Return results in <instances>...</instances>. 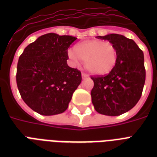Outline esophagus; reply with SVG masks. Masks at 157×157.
Masks as SVG:
<instances>
[{
	"label": "esophagus",
	"mask_w": 157,
	"mask_h": 157,
	"mask_svg": "<svg viewBox=\"0 0 157 157\" xmlns=\"http://www.w3.org/2000/svg\"><path fill=\"white\" fill-rule=\"evenodd\" d=\"M81 76H82V78H86V77H88V75L86 73H82L81 74Z\"/></svg>",
	"instance_id": "1"
}]
</instances>
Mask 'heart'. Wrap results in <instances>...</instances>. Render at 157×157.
Wrapping results in <instances>:
<instances>
[{
    "label": "heart",
    "mask_w": 157,
    "mask_h": 157,
    "mask_svg": "<svg viewBox=\"0 0 157 157\" xmlns=\"http://www.w3.org/2000/svg\"><path fill=\"white\" fill-rule=\"evenodd\" d=\"M69 59L74 63L84 61L85 67L93 75L109 73L117 61V48L111 42L102 40L85 41L67 51Z\"/></svg>",
    "instance_id": "b5f03b06"
}]
</instances>
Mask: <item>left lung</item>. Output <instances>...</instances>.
Listing matches in <instances>:
<instances>
[{"label":"left lung","instance_id":"1","mask_svg":"<svg viewBox=\"0 0 157 157\" xmlns=\"http://www.w3.org/2000/svg\"><path fill=\"white\" fill-rule=\"evenodd\" d=\"M116 46L117 61L105 76H91V98L94 109L106 116H120L137 104L144 90L146 71L144 53L131 39L119 34L97 36Z\"/></svg>","mask_w":157,"mask_h":157}]
</instances>
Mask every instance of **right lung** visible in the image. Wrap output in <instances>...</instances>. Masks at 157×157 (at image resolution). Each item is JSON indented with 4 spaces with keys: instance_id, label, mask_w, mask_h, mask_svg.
Here are the masks:
<instances>
[{
    "instance_id": "add662e5",
    "label": "right lung",
    "mask_w": 157,
    "mask_h": 157,
    "mask_svg": "<svg viewBox=\"0 0 157 157\" xmlns=\"http://www.w3.org/2000/svg\"><path fill=\"white\" fill-rule=\"evenodd\" d=\"M76 40L71 36L48 33L28 45L18 59V91L26 104L39 114L65 112L81 84V71L67 63V49Z\"/></svg>"
}]
</instances>
